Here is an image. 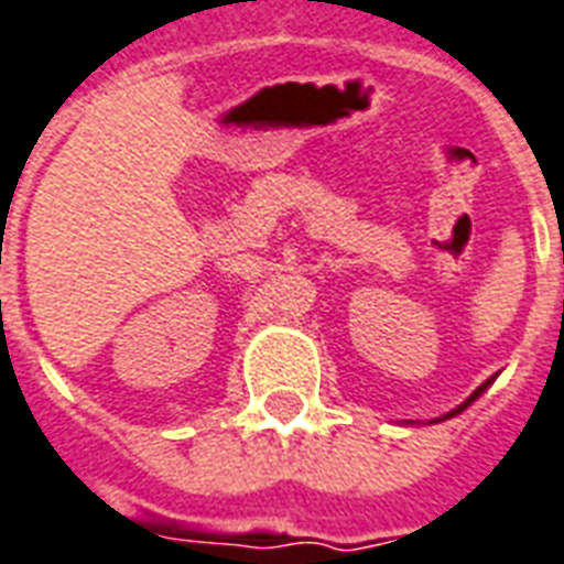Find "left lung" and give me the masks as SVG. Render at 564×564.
I'll use <instances>...</instances> for the list:
<instances>
[{
    "instance_id": "obj_1",
    "label": "left lung",
    "mask_w": 564,
    "mask_h": 564,
    "mask_svg": "<svg viewBox=\"0 0 564 564\" xmlns=\"http://www.w3.org/2000/svg\"><path fill=\"white\" fill-rule=\"evenodd\" d=\"M494 379H496V377H490V379H487V382H481V386L475 388V391H473V394H469V398L463 400V403H460V406H457V410H452V412H445V415H442V419H433V421H431V424H440V421H445V419H454V415H460V412H463V410H466V406H473L475 400L481 398L484 391H487V388L494 386Z\"/></svg>"
}]
</instances>
